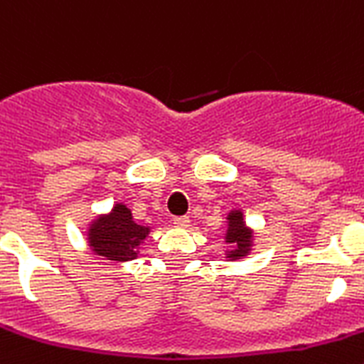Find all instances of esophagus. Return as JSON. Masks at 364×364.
<instances>
[{
  "label": "esophagus",
  "instance_id": "34e87169",
  "mask_svg": "<svg viewBox=\"0 0 364 364\" xmlns=\"http://www.w3.org/2000/svg\"><path fill=\"white\" fill-rule=\"evenodd\" d=\"M175 226L176 228H188L189 226V218L188 217H176L175 218Z\"/></svg>",
  "mask_w": 364,
  "mask_h": 364
}]
</instances>
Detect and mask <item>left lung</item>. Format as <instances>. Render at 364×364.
Segmentation results:
<instances>
[{"label":"left lung","instance_id":"8db88e82","mask_svg":"<svg viewBox=\"0 0 364 364\" xmlns=\"http://www.w3.org/2000/svg\"><path fill=\"white\" fill-rule=\"evenodd\" d=\"M224 242L230 244V250H224L226 260H244L252 255L255 247V230L247 226L244 211L240 208H231L226 213Z\"/></svg>","mask_w":364,"mask_h":364}]
</instances>
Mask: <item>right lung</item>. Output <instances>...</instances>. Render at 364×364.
I'll use <instances>...</instances> for the list:
<instances>
[{
    "label": "right lung",
    "mask_w": 364,
    "mask_h": 364,
    "mask_svg": "<svg viewBox=\"0 0 364 364\" xmlns=\"http://www.w3.org/2000/svg\"><path fill=\"white\" fill-rule=\"evenodd\" d=\"M151 231L153 226L138 224L133 218L129 205L118 200L111 210L98 213L89 222L85 231L87 247L98 259L127 262L136 259Z\"/></svg>",
    "instance_id": "obj_1"
}]
</instances>
